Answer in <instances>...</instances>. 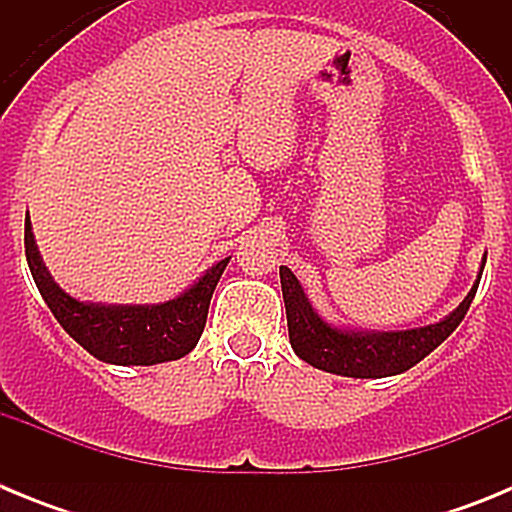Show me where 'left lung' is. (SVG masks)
Instances as JSON below:
<instances>
[{"label": "left lung", "instance_id": "1", "mask_svg": "<svg viewBox=\"0 0 512 512\" xmlns=\"http://www.w3.org/2000/svg\"><path fill=\"white\" fill-rule=\"evenodd\" d=\"M487 253L482 256V266L477 271L469 295L459 302L454 312L438 323L420 325L408 330H356L343 325L328 323L312 302L307 300L300 279L292 269L279 266L282 277L284 307H287L289 343L295 354L315 369L354 379H382L408 372L410 366L423 361L433 348L441 346L464 320L474 295H477L479 279L485 271Z\"/></svg>", "mask_w": 512, "mask_h": 512}]
</instances>
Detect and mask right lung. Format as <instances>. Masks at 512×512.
Returning a JSON list of instances; mask_svg holds the SVG:
<instances>
[{
    "instance_id": "obj_1",
    "label": "right lung",
    "mask_w": 512,
    "mask_h": 512,
    "mask_svg": "<svg viewBox=\"0 0 512 512\" xmlns=\"http://www.w3.org/2000/svg\"><path fill=\"white\" fill-rule=\"evenodd\" d=\"M25 256L45 305L61 328L94 359L117 366H153L187 356L207 323L212 292L230 256L212 264L182 295L156 305H104L71 297L56 284L35 243L30 217L25 220Z\"/></svg>"
}]
</instances>
